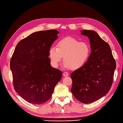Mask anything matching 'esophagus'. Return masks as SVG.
<instances>
[{
  "instance_id": "34e87169",
  "label": "esophagus",
  "mask_w": 123,
  "mask_h": 123,
  "mask_svg": "<svg viewBox=\"0 0 123 123\" xmlns=\"http://www.w3.org/2000/svg\"><path fill=\"white\" fill-rule=\"evenodd\" d=\"M62 75H63V76H64V77H67V76H68L69 75V73L68 72H65L63 73Z\"/></svg>"
}]
</instances>
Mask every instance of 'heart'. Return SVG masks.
<instances>
[{
  "mask_svg": "<svg viewBox=\"0 0 123 123\" xmlns=\"http://www.w3.org/2000/svg\"><path fill=\"white\" fill-rule=\"evenodd\" d=\"M91 53L89 44L72 37H67L57 43L56 48L51 47L49 51L51 63L57 67L62 60L63 67L66 69H78L86 63Z\"/></svg>",
  "mask_w": 123,
  "mask_h": 123,
  "instance_id": "b5f03b06",
  "label": "heart"
}]
</instances>
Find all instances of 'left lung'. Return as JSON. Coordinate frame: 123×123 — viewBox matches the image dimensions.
<instances>
[{
    "mask_svg": "<svg viewBox=\"0 0 123 123\" xmlns=\"http://www.w3.org/2000/svg\"><path fill=\"white\" fill-rule=\"evenodd\" d=\"M87 36L91 52L86 63L71 74V91L78 100L89 104L98 100L109 91L113 83L116 63L109 44L92 30H83Z\"/></svg>",
    "mask_w": 123,
    "mask_h": 123,
    "instance_id": "1",
    "label": "left lung"
}]
</instances>
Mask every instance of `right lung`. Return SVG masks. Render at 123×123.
<instances>
[{"label": "right lung", "instance_id": "obj_1", "mask_svg": "<svg viewBox=\"0 0 123 123\" xmlns=\"http://www.w3.org/2000/svg\"><path fill=\"white\" fill-rule=\"evenodd\" d=\"M56 30L32 33L18 43L11 59L14 89L26 101L40 105L51 97L62 72L50 64L49 51L58 38Z\"/></svg>", "mask_w": 123, "mask_h": 123}]
</instances>
